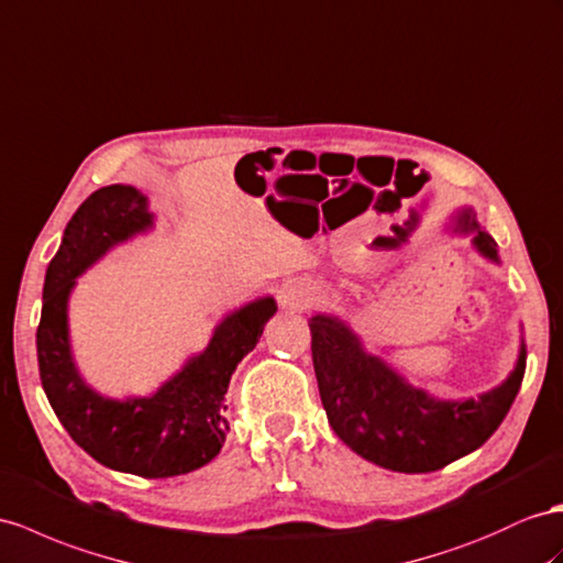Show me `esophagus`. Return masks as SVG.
<instances>
[{
    "label": "esophagus",
    "instance_id": "esophagus-1",
    "mask_svg": "<svg viewBox=\"0 0 563 563\" xmlns=\"http://www.w3.org/2000/svg\"><path fill=\"white\" fill-rule=\"evenodd\" d=\"M278 299H280V305H283L285 309H307L309 299H311V290H309V287H307L305 283L290 280V283H285V285L280 287Z\"/></svg>",
    "mask_w": 563,
    "mask_h": 563
}]
</instances>
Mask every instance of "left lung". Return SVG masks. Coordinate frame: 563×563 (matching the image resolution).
Segmentation results:
<instances>
[{"label": "left lung", "mask_w": 563, "mask_h": 563, "mask_svg": "<svg viewBox=\"0 0 563 563\" xmlns=\"http://www.w3.org/2000/svg\"><path fill=\"white\" fill-rule=\"evenodd\" d=\"M459 233H475L473 244L489 262H499L497 242L464 211ZM311 356L328 421L335 435L366 461L399 473H430L478 450L499 428L521 390L526 344L511 376L475 399L446 401L409 385L380 356L364 350L338 316L316 313Z\"/></svg>", "instance_id": "1"}]
</instances>
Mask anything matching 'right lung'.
I'll list each match as a JSON object with an SVG mask.
<instances>
[{"instance_id":"add662e5","label":"right lung","mask_w":563,"mask_h":563,"mask_svg":"<svg viewBox=\"0 0 563 563\" xmlns=\"http://www.w3.org/2000/svg\"><path fill=\"white\" fill-rule=\"evenodd\" d=\"M154 225L147 197L131 185H109L82 201L64 230L42 290L37 325L40 380L78 446L107 468L170 478L197 471L221 452L228 435V383L276 313V299H254L216 325L205 352L152 397L109 399L80 378L68 342V297L76 278L111 247Z\"/></svg>"}]
</instances>
